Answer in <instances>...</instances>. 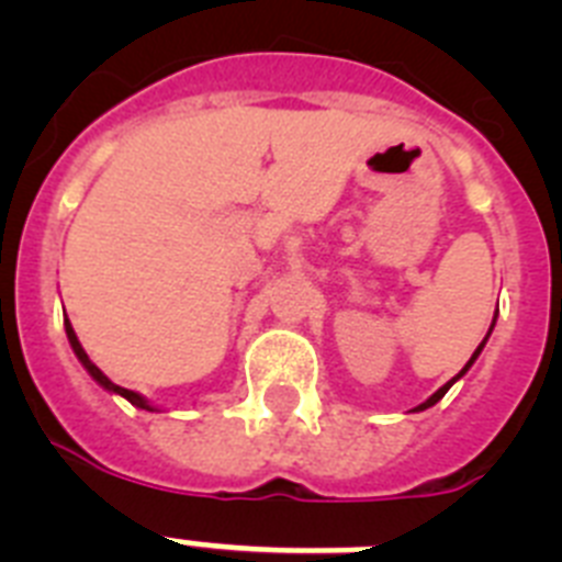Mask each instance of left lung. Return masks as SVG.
<instances>
[{
    "label": "left lung",
    "mask_w": 562,
    "mask_h": 562,
    "mask_svg": "<svg viewBox=\"0 0 562 562\" xmlns=\"http://www.w3.org/2000/svg\"><path fill=\"white\" fill-rule=\"evenodd\" d=\"M495 315H498V312H495ZM493 326H495V321H493ZM493 326H490V331H486V337L493 335ZM486 337H484V340H481V346H479V349H475V351H473V357H470V360H467V366H464V369H461V371H459V374H456V376H453V380H450V382H445V385H441V389H439V391H436V394H434V396H430V400H425V402H422V405H419V408H414V411H425V408H430V405H436V402H439V400H441V396L448 394V391H450V385H453V382H456V380H461V376H464V374H467V371H470V366H473V362H475V357H479V355H481V349H484V342H486Z\"/></svg>",
    "instance_id": "obj_1"
}]
</instances>
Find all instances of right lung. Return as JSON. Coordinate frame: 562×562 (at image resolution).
<instances>
[{
  "mask_svg": "<svg viewBox=\"0 0 562 562\" xmlns=\"http://www.w3.org/2000/svg\"><path fill=\"white\" fill-rule=\"evenodd\" d=\"M64 329H67V337H69V346H72V351H76V357L78 360H81V366L83 369L89 371V374H92V380L98 382V385H103V389L106 391H112V394H117V396H123V400H128L134 405V408H143V411H157L151 405V402L148 400H143L140 394H137V391H128V389H123V385H114L112 380H109L106 374H103L101 369H98L95 362L89 360L87 357V351H83V346L81 342H78V335H76V329H72V324H69V317L67 321H64Z\"/></svg>",
  "mask_w": 562,
  "mask_h": 562,
  "instance_id": "obj_1",
  "label": "right lung"
}]
</instances>
